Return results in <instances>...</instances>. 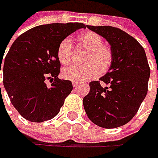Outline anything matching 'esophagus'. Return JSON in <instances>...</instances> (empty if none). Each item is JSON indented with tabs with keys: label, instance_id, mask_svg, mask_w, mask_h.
Listing matches in <instances>:
<instances>
[{
	"label": "esophagus",
	"instance_id": "obj_1",
	"mask_svg": "<svg viewBox=\"0 0 158 158\" xmlns=\"http://www.w3.org/2000/svg\"><path fill=\"white\" fill-rule=\"evenodd\" d=\"M72 84H73V86H74V87H76V88L78 86V85H79V83H77V82H73Z\"/></svg>",
	"mask_w": 158,
	"mask_h": 158
}]
</instances>
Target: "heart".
Here are the masks:
<instances>
[{"label": "heart", "instance_id": "1", "mask_svg": "<svg viewBox=\"0 0 158 158\" xmlns=\"http://www.w3.org/2000/svg\"><path fill=\"white\" fill-rule=\"evenodd\" d=\"M79 45L87 50L83 57L82 66L71 65L62 69V76L66 80L82 82L93 79L99 73H106L112 62V52L109 46L103 45V40L98 33L87 31L77 37ZM73 46L69 39L63 40L58 46L57 57L62 65L73 60Z\"/></svg>", "mask_w": 158, "mask_h": 158}]
</instances>
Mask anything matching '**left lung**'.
I'll list each match as a JSON object with an SVG mask.
<instances>
[{
    "mask_svg": "<svg viewBox=\"0 0 158 158\" xmlns=\"http://www.w3.org/2000/svg\"><path fill=\"white\" fill-rule=\"evenodd\" d=\"M111 46L112 62L100 81L89 82L83 98L88 118L98 127L115 128L129 122L148 92L150 69L143 47L124 31L112 26L87 25Z\"/></svg>",
    "mask_w": 158,
    "mask_h": 158,
    "instance_id": "8db88e82",
    "label": "left lung"
}]
</instances>
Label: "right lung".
I'll return each instance as SVG.
<instances>
[{"mask_svg":"<svg viewBox=\"0 0 158 158\" xmlns=\"http://www.w3.org/2000/svg\"><path fill=\"white\" fill-rule=\"evenodd\" d=\"M81 28L86 25L69 23L36 26L14 41L2 67L0 59L4 88L12 105L27 120L43 122L55 117L73 89L70 81L58 78L60 62L57 49L62 40ZM46 79L52 82L50 86Z\"/></svg>","mask_w":158,"mask_h":158,"instance_id":"obj_1","label":"right lung"}]
</instances>
